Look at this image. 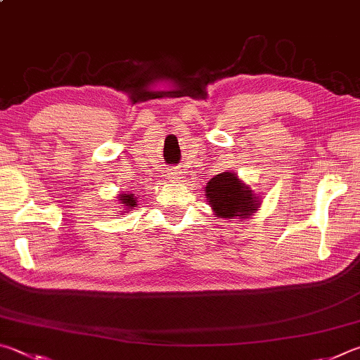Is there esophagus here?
Instances as JSON below:
<instances>
[{
	"label": "esophagus",
	"instance_id": "esophagus-1",
	"mask_svg": "<svg viewBox=\"0 0 360 360\" xmlns=\"http://www.w3.org/2000/svg\"><path fill=\"white\" fill-rule=\"evenodd\" d=\"M169 176L172 181H180V179H184V176H181V172H179V170H174V169L169 172Z\"/></svg>",
	"mask_w": 360,
	"mask_h": 360
}]
</instances>
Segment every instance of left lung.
<instances>
[{
  "label": "left lung",
  "instance_id": "obj_1",
  "mask_svg": "<svg viewBox=\"0 0 360 360\" xmlns=\"http://www.w3.org/2000/svg\"><path fill=\"white\" fill-rule=\"evenodd\" d=\"M207 202L212 207L217 218L247 219L259 210L262 196L245 185L236 172L226 170L210 179L205 186Z\"/></svg>",
  "mask_w": 360,
  "mask_h": 360
}]
</instances>
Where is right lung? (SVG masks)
Wrapping results in <instances>:
<instances>
[{
  "instance_id": "right-lung-1",
  "label": "right lung",
  "mask_w": 360,
  "mask_h": 360,
  "mask_svg": "<svg viewBox=\"0 0 360 360\" xmlns=\"http://www.w3.org/2000/svg\"><path fill=\"white\" fill-rule=\"evenodd\" d=\"M117 199H118V204H122V209L123 210L134 209V207L137 205V198L132 193H129V191L120 193L118 196H117ZM123 213H126V212H123Z\"/></svg>"
}]
</instances>
